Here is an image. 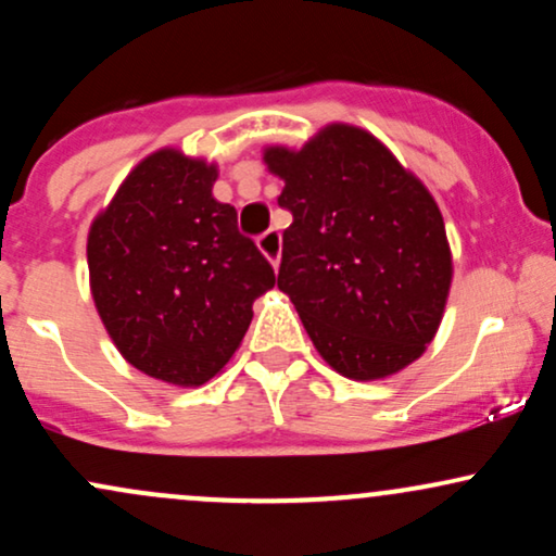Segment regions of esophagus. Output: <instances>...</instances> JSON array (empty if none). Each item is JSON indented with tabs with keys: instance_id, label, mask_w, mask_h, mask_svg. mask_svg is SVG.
<instances>
[{
	"instance_id": "esophagus-1",
	"label": "esophagus",
	"mask_w": 556,
	"mask_h": 556,
	"mask_svg": "<svg viewBox=\"0 0 556 556\" xmlns=\"http://www.w3.org/2000/svg\"><path fill=\"white\" fill-rule=\"evenodd\" d=\"M256 242H258V251L264 253V256L269 258V264L277 269L279 258H282V235H279L277 229H269V232L261 235Z\"/></svg>"
}]
</instances>
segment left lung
<instances>
[{"instance_id":"left-lung-1","label":"left lung","mask_w":556,"mask_h":556,"mask_svg":"<svg viewBox=\"0 0 556 556\" xmlns=\"http://www.w3.org/2000/svg\"><path fill=\"white\" fill-rule=\"evenodd\" d=\"M285 182L277 287L337 374H400L437 337L452 287L442 212L424 182L363 127L324 125L303 149L266 146Z\"/></svg>"}]
</instances>
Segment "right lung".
I'll use <instances>...</instances> for the list:
<instances>
[{
  "label": "right lung",
  "mask_w": 556,
  "mask_h": 556,
  "mask_svg": "<svg viewBox=\"0 0 556 556\" xmlns=\"http://www.w3.org/2000/svg\"><path fill=\"white\" fill-rule=\"evenodd\" d=\"M216 164L180 149L140 159L88 229L93 305L119 355L151 379L201 387L227 366L274 287L271 264L214 198Z\"/></svg>",
  "instance_id": "right-lung-1"
}]
</instances>
